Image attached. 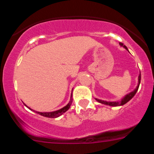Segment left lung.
I'll return each mask as SVG.
<instances>
[{"label":"left lung","instance_id":"obj_1","mask_svg":"<svg viewBox=\"0 0 154 154\" xmlns=\"http://www.w3.org/2000/svg\"><path fill=\"white\" fill-rule=\"evenodd\" d=\"M119 45L122 46V47H123L125 49H126L128 51H129V50H128V48H126V45H123V44H122V43H119ZM140 80H141V74L140 73V75H139V76H138V84H137V88H136V89H134L133 91L130 92V93L126 94V96H123V97L120 100H118V101L110 102V101H105V100H102V99H96V98H95V99H96L98 103H102V104H104V105H107V106H123V105H125L126 103H128V102L130 101V99H131L133 96H135V94L137 93V90H138V89H139L140 84Z\"/></svg>","mask_w":154,"mask_h":154}]
</instances>
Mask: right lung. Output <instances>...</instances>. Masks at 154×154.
<instances>
[{"label":"right lung","mask_w":154,"mask_h":154,"mask_svg":"<svg viewBox=\"0 0 154 154\" xmlns=\"http://www.w3.org/2000/svg\"><path fill=\"white\" fill-rule=\"evenodd\" d=\"M73 90V89H72ZM72 94H71V97H70V101H69V103H68L65 106H64L63 108L60 109L58 110H56V111H53V112H37V111H35V110L31 109V108H29V107H28L26 106L27 107H28L29 109L32 110V111H34V112H36L37 113L39 114V115L42 116H45V117H48V118H57L58 117V116H62V114L64 113V112H65L66 111H67L68 109H69V108H70L71 105H72Z\"/></svg>","instance_id":"1"}]
</instances>
